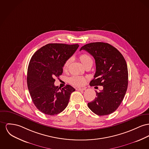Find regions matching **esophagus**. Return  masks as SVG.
I'll return each instance as SVG.
<instances>
[{
	"label": "esophagus",
	"instance_id": "1",
	"mask_svg": "<svg viewBox=\"0 0 149 149\" xmlns=\"http://www.w3.org/2000/svg\"><path fill=\"white\" fill-rule=\"evenodd\" d=\"M77 90H79V91H84V90H85L86 88H76Z\"/></svg>",
	"mask_w": 149,
	"mask_h": 149
}]
</instances>
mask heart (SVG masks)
Here are the masks:
<instances>
[{"instance_id":"b5f03b06","label":"heart","mask_w":149,"mask_h":149,"mask_svg":"<svg viewBox=\"0 0 149 149\" xmlns=\"http://www.w3.org/2000/svg\"><path fill=\"white\" fill-rule=\"evenodd\" d=\"M79 59L84 67L88 64H93V61L92 58H91V56L86 54H81L79 56ZM70 59L65 61V62L64 63V65H63V70H67L68 65L70 64ZM85 81H86L85 77L77 76V75L72 76L69 79L70 84L75 86H81L84 85L85 82Z\"/></svg>"}]
</instances>
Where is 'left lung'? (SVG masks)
Wrapping results in <instances>:
<instances>
[{"label":"left lung","instance_id":"1","mask_svg":"<svg viewBox=\"0 0 149 149\" xmlns=\"http://www.w3.org/2000/svg\"><path fill=\"white\" fill-rule=\"evenodd\" d=\"M95 60L96 71L90 86H103L96 92L97 97L88 106L99 116L115 111L125 95L128 84V72L126 61L115 47L107 43L93 42L82 46Z\"/></svg>","mask_w":149,"mask_h":149}]
</instances>
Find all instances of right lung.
<instances>
[{"label":"right lung","instance_id":"1","mask_svg":"<svg viewBox=\"0 0 149 149\" xmlns=\"http://www.w3.org/2000/svg\"><path fill=\"white\" fill-rule=\"evenodd\" d=\"M79 47L78 44L49 43L32 56L28 68V88L34 105L42 113L56 115L67 106L75 89L70 85L61 89L55 86V78L61 75L64 63Z\"/></svg>","mask_w":149,"mask_h":149}]
</instances>
